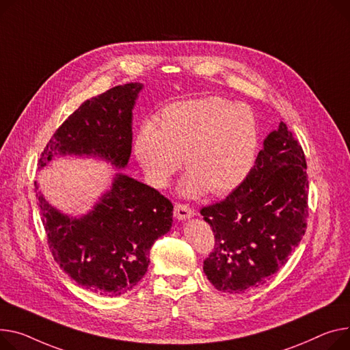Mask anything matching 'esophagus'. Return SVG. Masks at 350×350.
Returning a JSON list of instances; mask_svg holds the SVG:
<instances>
[{
	"instance_id": "esophagus-1",
	"label": "esophagus",
	"mask_w": 350,
	"mask_h": 350,
	"mask_svg": "<svg viewBox=\"0 0 350 350\" xmlns=\"http://www.w3.org/2000/svg\"><path fill=\"white\" fill-rule=\"evenodd\" d=\"M174 217H176L178 221L190 219L191 217H194V209H191L189 205L176 204V206H174Z\"/></svg>"
}]
</instances>
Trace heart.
<instances>
[{
    "instance_id": "1",
    "label": "heart",
    "mask_w": 350,
    "mask_h": 350,
    "mask_svg": "<svg viewBox=\"0 0 350 350\" xmlns=\"http://www.w3.org/2000/svg\"><path fill=\"white\" fill-rule=\"evenodd\" d=\"M259 148L253 111L222 97L177 101L161 111L159 126L139 128L133 152L148 178L165 187L183 157L190 174L180 185L185 197L225 196L249 176Z\"/></svg>"
}]
</instances>
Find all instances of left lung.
<instances>
[{"label":"left lung","mask_w":350,"mask_h":350,"mask_svg":"<svg viewBox=\"0 0 350 350\" xmlns=\"http://www.w3.org/2000/svg\"><path fill=\"white\" fill-rule=\"evenodd\" d=\"M307 163L301 146L278 124L263 141L246 180L224 201L204 206L214 252L204 273L218 291L245 293L266 283L286 265L306 234Z\"/></svg>","instance_id":"8db88e82"}]
</instances>
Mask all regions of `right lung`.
Listing matches in <instances>:
<instances>
[{
  "label": "right lung",
  "mask_w": 350,
  "mask_h": 350,
  "mask_svg": "<svg viewBox=\"0 0 350 350\" xmlns=\"http://www.w3.org/2000/svg\"><path fill=\"white\" fill-rule=\"evenodd\" d=\"M144 84L116 85L85 100L52 136L39 160L55 156L96 157L116 169L109 189L87 214H64L44 198L35 181L49 247L60 269L91 291L118 297L145 275L149 252L173 225V205L125 169L132 152L133 108Z\"/></svg>",
  "instance_id": "obj_1"
}]
</instances>
